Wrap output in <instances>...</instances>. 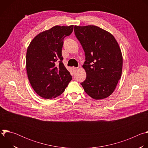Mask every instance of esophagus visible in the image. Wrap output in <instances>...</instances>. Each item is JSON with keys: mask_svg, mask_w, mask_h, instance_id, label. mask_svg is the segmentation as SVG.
<instances>
[{"mask_svg": "<svg viewBox=\"0 0 148 148\" xmlns=\"http://www.w3.org/2000/svg\"><path fill=\"white\" fill-rule=\"evenodd\" d=\"M73 70H74V71H77V70H78V67H73Z\"/></svg>", "mask_w": 148, "mask_h": 148, "instance_id": "1", "label": "esophagus"}]
</instances>
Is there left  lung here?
<instances>
[{"mask_svg":"<svg viewBox=\"0 0 148 148\" xmlns=\"http://www.w3.org/2000/svg\"><path fill=\"white\" fill-rule=\"evenodd\" d=\"M74 33L86 56L82 67L87 77L82 87L93 99L107 98L122 74L123 59L118 42L110 33L95 26H75Z\"/></svg>","mask_w":148,"mask_h":148,"instance_id":"obj_1","label":"left lung"}]
</instances>
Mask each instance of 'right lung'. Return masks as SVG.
I'll list each match as a JSON object with an SVG mask.
<instances>
[{"instance_id":"1","label":"right lung","mask_w":148,"mask_h":148,"mask_svg":"<svg viewBox=\"0 0 148 148\" xmlns=\"http://www.w3.org/2000/svg\"><path fill=\"white\" fill-rule=\"evenodd\" d=\"M73 27L55 26L37 34L27 48V77L34 91L42 98L52 99L61 95L72 79L62 63L61 50L64 38L71 34Z\"/></svg>"}]
</instances>
